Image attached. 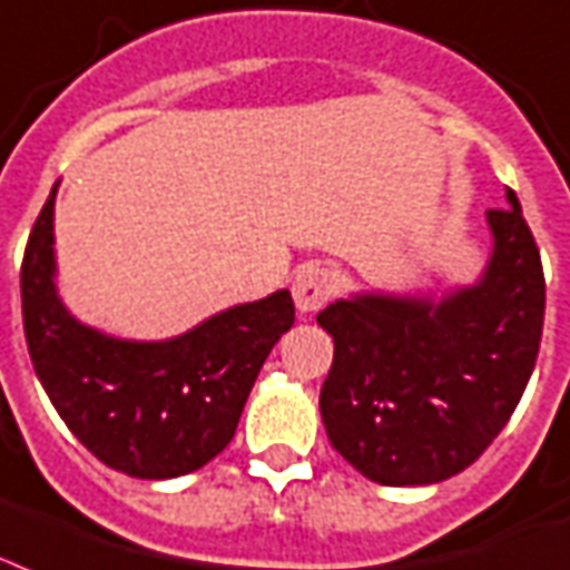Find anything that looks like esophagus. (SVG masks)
<instances>
[{
  "label": "esophagus",
  "instance_id": "esophagus-1",
  "mask_svg": "<svg viewBox=\"0 0 570 570\" xmlns=\"http://www.w3.org/2000/svg\"><path fill=\"white\" fill-rule=\"evenodd\" d=\"M334 293V275L332 268L320 266V263H307L298 268V275L293 281L295 304L302 314H311L316 307H323Z\"/></svg>",
  "mask_w": 570,
  "mask_h": 570
}]
</instances>
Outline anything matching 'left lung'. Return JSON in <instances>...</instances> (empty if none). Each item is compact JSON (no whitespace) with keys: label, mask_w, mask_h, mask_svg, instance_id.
<instances>
[{"label":"left lung","mask_w":570,"mask_h":570,"mask_svg":"<svg viewBox=\"0 0 570 570\" xmlns=\"http://www.w3.org/2000/svg\"><path fill=\"white\" fill-rule=\"evenodd\" d=\"M481 284L433 302L362 295L316 323L334 337L320 391L328 440L364 478L436 484L472 466L514 415L544 332V268L508 188Z\"/></svg>","instance_id":"1"}]
</instances>
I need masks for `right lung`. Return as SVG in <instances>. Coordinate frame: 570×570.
<instances>
[{
  "instance_id": "1",
  "label": "right lung",
  "mask_w": 570,
  "mask_h": 570,
  "mask_svg": "<svg viewBox=\"0 0 570 570\" xmlns=\"http://www.w3.org/2000/svg\"><path fill=\"white\" fill-rule=\"evenodd\" d=\"M53 203H43L20 266L32 367L73 436L130 478L206 466L236 436L272 346L295 323L293 295H268L164 343L116 341L77 323L53 286Z\"/></svg>"
}]
</instances>
